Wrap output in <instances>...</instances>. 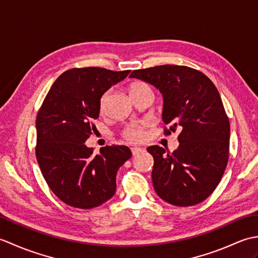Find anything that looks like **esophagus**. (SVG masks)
Here are the masks:
<instances>
[{
    "instance_id": "34e87169",
    "label": "esophagus",
    "mask_w": 258,
    "mask_h": 258,
    "mask_svg": "<svg viewBox=\"0 0 258 258\" xmlns=\"http://www.w3.org/2000/svg\"><path fill=\"white\" fill-rule=\"evenodd\" d=\"M131 151H132V154L135 156V155H138V154H140V153H142V152H144V149H141V147H131Z\"/></svg>"
}]
</instances>
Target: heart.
<instances>
[{
	"label": "heart",
	"mask_w": 258,
	"mask_h": 258,
	"mask_svg": "<svg viewBox=\"0 0 258 258\" xmlns=\"http://www.w3.org/2000/svg\"><path fill=\"white\" fill-rule=\"evenodd\" d=\"M140 90H151V89L149 87V85L145 84V83H136L132 86V90H131V92L140 91ZM108 97H109V91L105 92L102 95L101 100H100L101 111H104V109H105L107 101H108ZM124 136L130 141H141L142 139L144 138L143 126L138 125V124L128 126V127L124 131Z\"/></svg>",
	"instance_id": "obj_1"
}]
</instances>
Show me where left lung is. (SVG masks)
Here are the masks:
<instances>
[{"label": "left lung", "mask_w": 258, "mask_h": 258, "mask_svg": "<svg viewBox=\"0 0 258 258\" xmlns=\"http://www.w3.org/2000/svg\"><path fill=\"white\" fill-rule=\"evenodd\" d=\"M131 78L162 93V118L171 125L166 134L182 128L172 154L157 145L147 147L154 157L156 194L175 206L199 204L216 188L228 162L231 130L220 93L205 74L182 65L135 70Z\"/></svg>", "instance_id": "left-lung-1"}]
</instances>
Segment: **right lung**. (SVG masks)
<instances>
[{
  "mask_svg": "<svg viewBox=\"0 0 258 258\" xmlns=\"http://www.w3.org/2000/svg\"><path fill=\"white\" fill-rule=\"evenodd\" d=\"M131 71L72 69L54 82L36 117V160L52 191L76 208L100 206L116 191L118 168L132 156L113 145L94 155L84 143L95 130L100 100Z\"/></svg>",
  "mask_w": 258,
  "mask_h": 258,
  "instance_id": "obj_1",
  "label": "right lung"
}]
</instances>
